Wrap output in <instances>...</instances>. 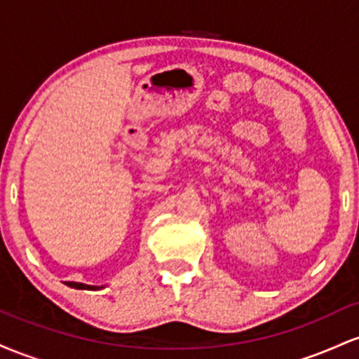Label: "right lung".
Listing matches in <instances>:
<instances>
[{
  "instance_id": "add662e5",
  "label": "right lung",
  "mask_w": 359,
  "mask_h": 359,
  "mask_svg": "<svg viewBox=\"0 0 359 359\" xmlns=\"http://www.w3.org/2000/svg\"><path fill=\"white\" fill-rule=\"evenodd\" d=\"M65 285L77 288V290H97V288H102L96 285H86V283H79V282H65Z\"/></svg>"
}]
</instances>
